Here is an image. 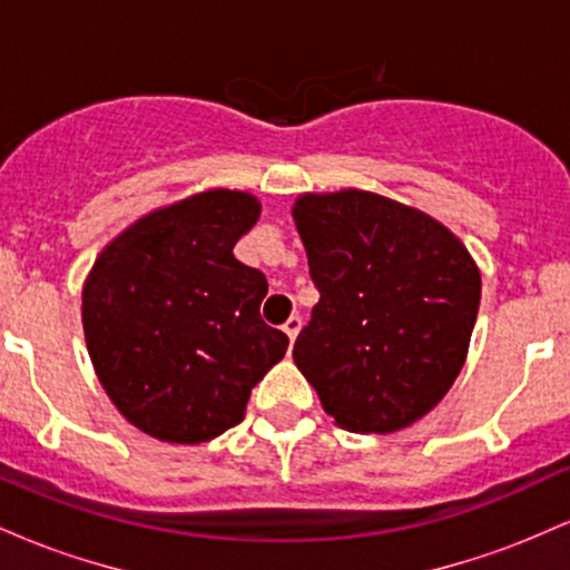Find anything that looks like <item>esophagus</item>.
Masks as SVG:
<instances>
[{
  "mask_svg": "<svg viewBox=\"0 0 570 570\" xmlns=\"http://www.w3.org/2000/svg\"><path fill=\"white\" fill-rule=\"evenodd\" d=\"M299 326H303V318H299V316H289V318H286L284 332H286V337L292 340V343H294V337L299 335Z\"/></svg>",
  "mask_w": 570,
  "mask_h": 570,
  "instance_id": "1",
  "label": "esophagus"
}]
</instances>
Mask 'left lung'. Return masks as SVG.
Masks as SVG:
<instances>
[{
	"mask_svg": "<svg viewBox=\"0 0 570 570\" xmlns=\"http://www.w3.org/2000/svg\"><path fill=\"white\" fill-rule=\"evenodd\" d=\"M318 303L294 364L326 415L353 434H391L442 402L466 362L480 267L421 208L345 187L292 206Z\"/></svg>",
	"mask_w": 570,
	"mask_h": 570,
	"instance_id": "obj_1",
	"label": "left lung"
}]
</instances>
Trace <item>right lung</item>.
<instances>
[{"instance_id":"1","label":"right lung","mask_w":570,"mask_h":570,"mask_svg":"<svg viewBox=\"0 0 570 570\" xmlns=\"http://www.w3.org/2000/svg\"><path fill=\"white\" fill-rule=\"evenodd\" d=\"M259 212L244 189L187 195L115 235L85 278L82 332L98 383L155 440L225 434L284 358L289 337L259 318L267 281L233 254Z\"/></svg>"}]
</instances>
